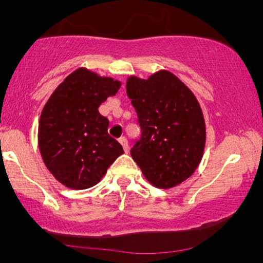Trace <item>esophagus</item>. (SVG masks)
Wrapping results in <instances>:
<instances>
[{
  "mask_svg": "<svg viewBox=\"0 0 263 263\" xmlns=\"http://www.w3.org/2000/svg\"><path fill=\"white\" fill-rule=\"evenodd\" d=\"M119 144L123 146V150L126 151V153H128V141H127L126 137H121V139H119Z\"/></svg>",
  "mask_w": 263,
  "mask_h": 263,
  "instance_id": "1",
  "label": "esophagus"
}]
</instances>
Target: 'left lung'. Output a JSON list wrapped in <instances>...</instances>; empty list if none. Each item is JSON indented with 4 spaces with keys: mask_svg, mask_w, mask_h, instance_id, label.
Segmentation results:
<instances>
[{
    "mask_svg": "<svg viewBox=\"0 0 263 263\" xmlns=\"http://www.w3.org/2000/svg\"><path fill=\"white\" fill-rule=\"evenodd\" d=\"M127 95L139 118L141 137L131 156L156 188H173L190 178L202 159L206 127L195 94L172 72L129 76Z\"/></svg>",
    "mask_w": 263,
    "mask_h": 263,
    "instance_id": "obj_1",
    "label": "left lung"
}]
</instances>
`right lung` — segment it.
Returning <instances> with one entry per match:
<instances>
[{
  "mask_svg": "<svg viewBox=\"0 0 263 263\" xmlns=\"http://www.w3.org/2000/svg\"><path fill=\"white\" fill-rule=\"evenodd\" d=\"M121 82L81 67L61 82L42 110L38 144L42 159L58 182L71 190L97 184L123 154L108 135L109 121L98 110Z\"/></svg>",
  "mask_w": 263,
  "mask_h": 263,
  "instance_id": "1",
  "label": "right lung"
}]
</instances>
